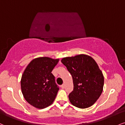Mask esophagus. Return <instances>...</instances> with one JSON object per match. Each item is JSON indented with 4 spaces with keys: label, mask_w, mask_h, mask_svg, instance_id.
<instances>
[{
    "label": "esophagus",
    "mask_w": 125,
    "mask_h": 125,
    "mask_svg": "<svg viewBox=\"0 0 125 125\" xmlns=\"http://www.w3.org/2000/svg\"><path fill=\"white\" fill-rule=\"evenodd\" d=\"M61 87L62 88H64V87H65V84H63L61 85Z\"/></svg>",
    "instance_id": "34e87169"
}]
</instances>
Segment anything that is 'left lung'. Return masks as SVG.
I'll list each match as a JSON object with an SVG mask.
<instances>
[{
    "instance_id": "obj_1",
    "label": "left lung",
    "mask_w": 125,
    "mask_h": 125,
    "mask_svg": "<svg viewBox=\"0 0 125 125\" xmlns=\"http://www.w3.org/2000/svg\"><path fill=\"white\" fill-rule=\"evenodd\" d=\"M72 76L73 90L69 95L73 105L79 108L92 106L103 91V72L92 57L84 54L61 60Z\"/></svg>"
}]
</instances>
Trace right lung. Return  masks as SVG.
I'll return each mask as SVG.
<instances>
[{
  "instance_id": "right-lung-1",
  "label": "right lung",
  "mask_w": 125,
  "mask_h": 125,
  "mask_svg": "<svg viewBox=\"0 0 125 125\" xmlns=\"http://www.w3.org/2000/svg\"><path fill=\"white\" fill-rule=\"evenodd\" d=\"M59 61L48 57L34 59L24 71L21 79L22 95L34 107L43 109L55 100L59 87L51 72Z\"/></svg>"
}]
</instances>
